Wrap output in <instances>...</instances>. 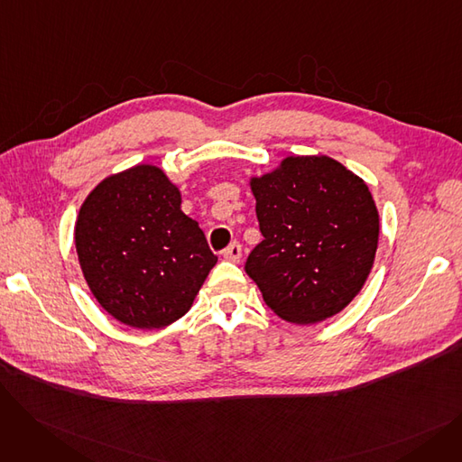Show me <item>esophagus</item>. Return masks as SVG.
Masks as SVG:
<instances>
[{
  "mask_svg": "<svg viewBox=\"0 0 462 462\" xmlns=\"http://www.w3.org/2000/svg\"><path fill=\"white\" fill-rule=\"evenodd\" d=\"M223 256L230 262H239L241 260V245L237 244V241H234L232 245H228L225 251H223Z\"/></svg>",
  "mask_w": 462,
  "mask_h": 462,
  "instance_id": "esophagus-1",
  "label": "esophagus"
}]
</instances>
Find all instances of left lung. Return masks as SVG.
<instances>
[{
	"mask_svg": "<svg viewBox=\"0 0 462 462\" xmlns=\"http://www.w3.org/2000/svg\"><path fill=\"white\" fill-rule=\"evenodd\" d=\"M251 189L263 239L245 272L265 305L294 324L341 312L365 284L378 247L365 181L329 157H288Z\"/></svg>",
	"mask_w": 462,
	"mask_h": 462,
	"instance_id": "left-lung-1",
	"label": "left lung"
}]
</instances>
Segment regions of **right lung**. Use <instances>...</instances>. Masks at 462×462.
<instances>
[{
    "label": "right lung",
    "mask_w": 462,
    "mask_h": 462,
    "mask_svg": "<svg viewBox=\"0 0 462 462\" xmlns=\"http://www.w3.org/2000/svg\"><path fill=\"white\" fill-rule=\"evenodd\" d=\"M75 244L86 282L112 317L159 329L190 309L217 263L176 185L138 164L97 185L80 208Z\"/></svg>",
    "instance_id": "right-lung-1"
}]
</instances>
